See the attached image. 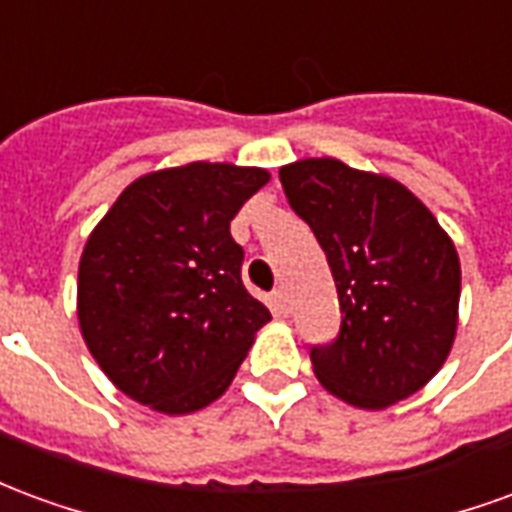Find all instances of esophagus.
<instances>
[{"mask_svg": "<svg viewBox=\"0 0 512 512\" xmlns=\"http://www.w3.org/2000/svg\"><path fill=\"white\" fill-rule=\"evenodd\" d=\"M271 304H274V312H277V315H288V312H290L288 296H285V290H282V288L271 293Z\"/></svg>", "mask_w": 512, "mask_h": 512, "instance_id": "34e87169", "label": "esophagus"}]
</instances>
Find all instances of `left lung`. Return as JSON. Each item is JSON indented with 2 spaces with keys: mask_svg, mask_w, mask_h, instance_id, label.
<instances>
[{
  "mask_svg": "<svg viewBox=\"0 0 512 512\" xmlns=\"http://www.w3.org/2000/svg\"><path fill=\"white\" fill-rule=\"evenodd\" d=\"M290 208L318 238L340 299V334L310 351L332 395L386 408L428 384L458 329L461 263L411 191L337 158L279 169Z\"/></svg>",
  "mask_w": 512,
  "mask_h": 512,
  "instance_id": "obj_1",
  "label": "left lung"
}]
</instances>
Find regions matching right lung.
I'll use <instances>...</instances> for the list:
<instances>
[{"mask_svg": "<svg viewBox=\"0 0 512 512\" xmlns=\"http://www.w3.org/2000/svg\"><path fill=\"white\" fill-rule=\"evenodd\" d=\"M266 169L194 161L136 178L79 263V326L109 381L161 414L200 411L230 386L271 321L241 282L230 222Z\"/></svg>", "mask_w": 512, "mask_h": 512, "instance_id": "add662e5", "label": "right lung"}]
</instances>
